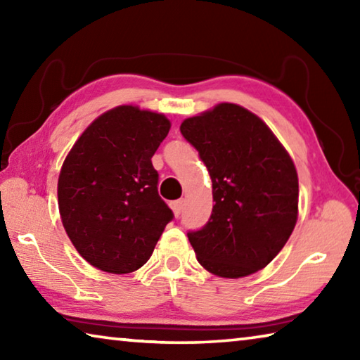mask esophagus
Returning <instances> with one entry per match:
<instances>
[{
	"mask_svg": "<svg viewBox=\"0 0 360 360\" xmlns=\"http://www.w3.org/2000/svg\"><path fill=\"white\" fill-rule=\"evenodd\" d=\"M182 206H184V200H176V202H173V203H172V208H173V211H174V214H176V216H179V214H181Z\"/></svg>",
	"mask_w": 360,
	"mask_h": 360,
	"instance_id": "1",
	"label": "esophagus"
}]
</instances>
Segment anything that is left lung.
I'll use <instances>...</instances> for the list:
<instances>
[{"instance_id": "obj_1", "label": "left lung", "mask_w": 360, "mask_h": 360, "mask_svg": "<svg viewBox=\"0 0 360 360\" xmlns=\"http://www.w3.org/2000/svg\"><path fill=\"white\" fill-rule=\"evenodd\" d=\"M181 133L212 181L210 221L187 233L198 262L222 278L262 270L295 227L294 162L264 120L231 103L186 119Z\"/></svg>"}]
</instances>
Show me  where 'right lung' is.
Wrapping results in <instances>:
<instances>
[{"mask_svg":"<svg viewBox=\"0 0 360 360\" xmlns=\"http://www.w3.org/2000/svg\"><path fill=\"white\" fill-rule=\"evenodd\" d=\"M169 127L163 114L117 106L95 119L66 155L58 210L90 265L115 275L138 270L173 221L150 160Z\"/></svg>","mask_w":360,"mask_h":360,"instance_id":"obj_1","label":"right lung"}]
</instances>
